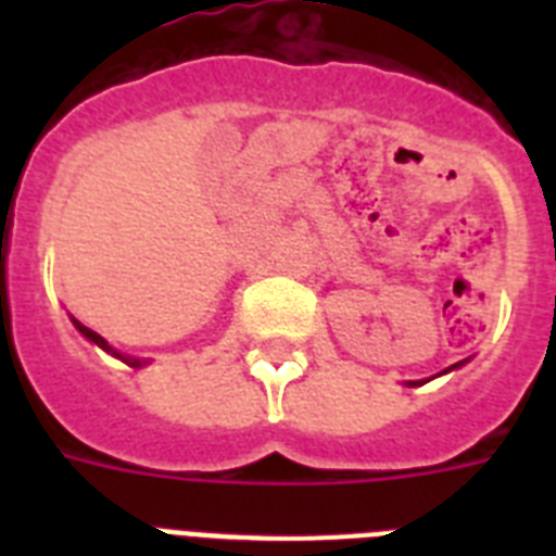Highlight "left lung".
<instances>
[{
	"instance_id": "1",
	"label": "left lung",
	"mask_w": 556,
	"mask_h": 556,
	"mask_svg": "<svg viewBox=\"0 0 556 556\" xmlns=\"http://www.w3.org/2000/svg\"><path fill=\"white\" fill-rule=\"evenodd\" d=\"M467 361H458V364H453V366H447V369L444 371H439V375H447V371H453V369H458V366H465ZM430 380V378H427ZM427 380H406V387H421V383H427Z\"/></svg>"
}]
</instances>
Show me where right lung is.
Returning <instances> with one entry per match:
<instances>
[{
    "label": "right lung",
    "instance_id": "1",
    "mask_svg": "<svg viewBox=\"0 0 556 556\" xmlns=\"http://www.w3.org/2000/svg\"><path fill=\"white\" fill-rule=\"evenodd\" d=\"M72 323H74V329L80 331L83 338L89 340V343H94V346H100V349H103V352H109V355H112V357H117V361H124L126 366H132V369H141V366H147V364H150V361H143V357L124 355V352H117V349H112V346H109V343H106V340L100 338L98 331H91L89 326H83L80 320H74V317H72Z\"/></svg>",
    "mask_w": 556,
    "mask_h": 556
}]
</instances>
